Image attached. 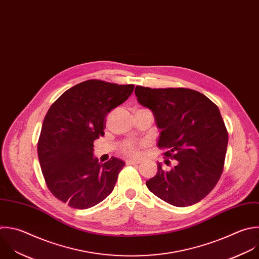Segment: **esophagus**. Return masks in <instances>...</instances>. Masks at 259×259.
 <instances>
[{"mask_svg": "<svg viewBox=\"0 0 259 259\" xmlns=\"http://www.w3.org/2000/svg\"><path fill=\"white\" fill-rule=\"evenodd\" d=\"M138 163H140L139 160H132V159L126 160V164H138Z\"/></svg>", "mask_w": 259, "mask_h": 259, "instance_id": "34e87169", "label": "esophagus"}]
</instances>
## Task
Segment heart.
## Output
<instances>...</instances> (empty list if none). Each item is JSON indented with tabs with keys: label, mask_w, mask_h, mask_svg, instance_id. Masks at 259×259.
Masks as SVG:
<instances>
[{
	"label": "heart",
	"mask_w": 259,
	"mask_h": 259,
	"mask_svg": "<svg viewBox=\"0 0 259 259\" xmlns=\"http://www.w3.org/2000/svg\"><path fill=\"white\" fill-rule=\"evenodd\" d=\"M139 145L140 144H138V143L127 141L121 146V152L127 156H133V157L138 156L139 155V149H138Z\"/></svg>",
	"instance_id": "b5f03b06"
}]
</instances>
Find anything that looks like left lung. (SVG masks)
I'll list each match as a JSON object with an SVG mask.
<instances>
[{
	"label": "left lung",
	"mask_w": 259,
	"mask_h": 259,
	"mask_svg": "<svg viewBox=\"0 0 259 259\" xmlns=\"http://www.w3.org/2000/svg\"><path fill=\"white\" fill-rule=\"evenodd\" d=\"M135 96L153 113L161 130L157 142L177 164L146 182L150 192L178 207L199 202L217 185L224 169L228 131L220 110L204 95L188 89L136 86ZM168 161V160H166Z\"/></svg>",
	"instance_id": "8db88e82"
}]
</instances>
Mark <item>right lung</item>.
Returning a JSON list of instances; mask_svg holds the SVG:
<instances>
[{
  "label": "right lung",
  "mask_w": 259,
  "mask_h": 259,
  "mask_svg": "<svg viewBox=\"0 0 259 259\" xmlns=\"http://www.w3.org/2000/svg\"><path fill=\"white\" fill-rule=\"evenodd\" d=\"M134 85L83 81L66 91L49 109L37 143L47 186L70 207L90 208L114 190L125 162L94 157V141L104 136L108 113L123 104Z\"/></svg>",
  "instance_id": "add662e5"
}]
</instances>
